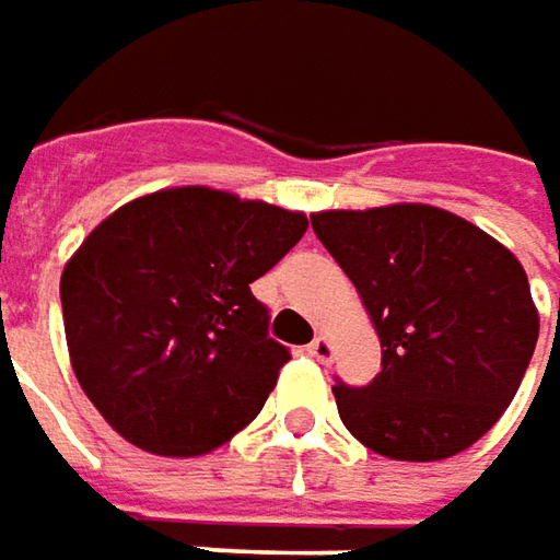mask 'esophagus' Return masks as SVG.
<instances>
[{
    "instance_id": "obj_1",
    "label": "esophagus",
    "mask_w": 560,
    "mask_h": 560,
    "mask_svg": "<svg viewBox=\"0 0 560 560\" xmlns=\"http://www.w3.org/2000/svg\"><path fill=\"white\" fill-rule=\"evenodd\" d=\"M314 361H330L334 358V342L327 339V336H317L314 342H308V349H305Z\"/></svg>"
}]
</instances>
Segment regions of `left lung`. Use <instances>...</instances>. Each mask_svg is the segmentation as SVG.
<instances>
[{"instance_id":"1","label":"left lung","mask_w":560,"mask_h":560,"mask_svg":"<svg viewBox=\"0 0 560 560\" xmlns=\"http://www.w3.org/2000/svg\"><path fill=\"white\" fill-rule=\"evenodd\" d=\"M312 226L383 349L368 386H334L346 430L396 462H442L489 433L539 339L521 261L433 205L317 211Z\"/></svg>"}]
</instances>
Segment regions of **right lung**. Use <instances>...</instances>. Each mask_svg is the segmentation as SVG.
Segmentation results:
<instances>
[{"instance_id": "obj_1", "label": "right lung", "mask_w": 560, "mask_h": 560, "mask_svg": "<svg viewBox=\"0 0 560 560\" xmlns=\"http://www.w3.org/2000/svg\"><path fill=\"white\" fill-rule=\"evenodd\" d=\"M308 218L208 186L120 205L61 270L83 393L120 436L164 458L205 455L248 427L290 349L252 295Z\"/></svg>"}]
</instances>
